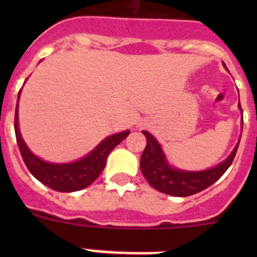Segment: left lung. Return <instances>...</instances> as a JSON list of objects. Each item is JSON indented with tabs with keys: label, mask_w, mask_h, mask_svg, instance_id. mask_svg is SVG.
<instances>
[{
	"label": "left lung",
	"mask_w": 257,
	"mask_h": 257,
	"mask_svg": "<svg viewBox=\"0 0 257 257\" xmlns=\"http://www.w3.org/2000/svg\"><path fill=\"white\" fill-rule=\"evenodd\" d=\"M238 106L242 112L240 103H238ZM242 127H243V117H242ZM143 134L147 138V147L142 154L140 170L154 189L174 197L192 196L205 190L215 181L219 180L234 160L239 145L238 142L233 152L225 160L211 169L203 171H185V170L175 169L167 162L162 147L152 134H149L148 131H143Z\"/></svg>",
	"instance_id": "left-lung-1"
}]
</instances>
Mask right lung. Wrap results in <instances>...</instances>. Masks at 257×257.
I'll use <instances>...</instances> for the list:
<instances>
[{
    "mask_svg": "<svg viewBox=\"0 0 257 257\" xmlns=\"http://www.w3.org/2000/svg\"><path fill=\"white\" fill-rule=\"evenodd\" d=\"M20 92L18 94V103H19ZM18 105L15 108V135H17V142L19 145V151L22 153L23 161L28 167L31 172L38 181L45 184L46 187L56 190V192H77V190L85 189L88 185H91L101 174V171L105 167L106 157L109 153L115 148L130 131H122V133L113 134L108 136L104 140H101L100 144L96 145V148L92 149L85 157L79 158L78 161L69 163H52L42 160L36 154L31 152L28 145L23 140L22 134L19 130V114H18Z\"/></svg>",
    "mask_w": 257,
    "mask_h": 257,
    "instance_id": "add662e5",
    "label": "right lung"
}]
</instances>
